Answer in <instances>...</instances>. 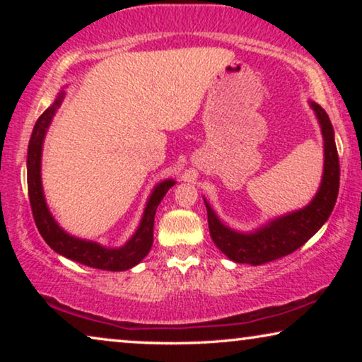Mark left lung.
Segmentation results:
<instances>
[{
    "label": "left lung",
    "mask_w": 362,
    "mask_h": 362,
    "mask_svg": "<svg viewBox=\"0 0 362 362\" xmlns=\"http://www.w3.org/2000/svg\"><path fill=\"white\" fill-rule=\"evenodd\" d=\"M310 107L313 108L321 127L325 165L320 189L308 206L276 217L254 232H237L222 224L209 202L204 199L212 240L222 254L237 264L262 265L291 254L313 237L333 212L339 191V158L334 132L328 113L315 102H310Z\"/></svg>",
    "instance_id": "left-lung-1"
}]
</instances>
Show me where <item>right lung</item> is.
Here are the masks:
<instances>
[{
	"instance_id": "obj_1",
	"label": "right lung",
	"mask_w": 362,
	"mask_h": 362,
	"mask_svg": "<svg viewBox=\"0 0 362 362\" xmlns=\"http://www.w3.org/2000/svg\"><path fill=\"white\" fill-rule=\"evenodd\" d=\"M64 100V90L59 92L56 100L41 117L37 118L34 125L31 140L28 146V191H29V202H31L33 217L36 222L39 234L46 240V244L51 247L54 252L61 254L67 259L78 264L92 267V269L110 270V272H122L128 270L132 267L145 259L153 245V226H155V214L158 204L163 201V197L170 187L175 186L173 180H165L151 191L148 197L145 212H143L141 222L138 226L135 234L125 245L118 249H108L97 242L78 239L67 234L61 226L54 219L51 211L46 204L44 197L42 182H41V156H42V143L44 136L49 125H51L52 117L56 115L57 108L61 107Z\"/></svg>"
}]
</instances>
